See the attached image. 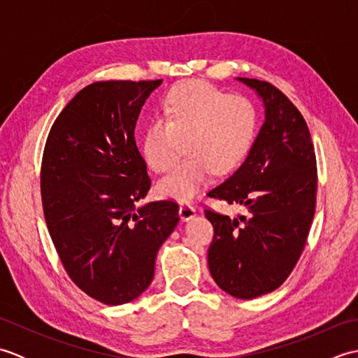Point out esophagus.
Returning a JSON list of instances; mask_svg holds the SVG:
<instances>
[{
    "label": "esophagus",
    "mask_w": 358,
    "mask_h": 358,
    "mask_svg": "<svg viewBox=\"0 0 358 358\" xmlns=\"http://www.w3.org/2000/svg\"><path fill=\"white\" fill-rule=\"evenodd\" d=\"M180 217L181 220H191L195 217V208L192 206V204L189 203H181L180 204Z\"/></svg>",
    "instance_id": "34e87169"
}]
</instances>
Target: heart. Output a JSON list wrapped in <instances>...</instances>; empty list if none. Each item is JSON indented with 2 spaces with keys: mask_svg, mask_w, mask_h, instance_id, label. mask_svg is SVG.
Returning a JSON list of instances; mask_svg holds the SVG:
<instances>
[{
  "mask_svg": "<svg viewBox=\"0 0 358 358\" xmlns=\"http://www.w3.org/2000/svg\"><path fill=\"white\" fill-rule=\"evenodd\" d=\"M258 113L252 101L226 95L204 81L175 87L163 104L162 117L152 121L143 138V155L154 172L171 167L180 140L186 157L157 183L163 199L187 201L209 180L212 171L235 169L252 146Z\"/></svg>",
  "mask_w": 358,
  "mask_h": 358,
  "instance_id": "b5f03b06",
  "label": "heart"
}]
</instances>
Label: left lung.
<instances>
[{
    "label": "left lung",
    "mask_w": 358,
    "mask_h": 358,
    "mask_svg": "<svg viewBox=\"0 0 358 358\" xmlns=\"http://www.w3.org/2000/svg\"><path fill=\"white\" fill-rule=\"evenodd\" d=\"M264 104V123L249 154L210 199L240 204L231 218L212 209L208 250L212 278L237 299H255L285 283L305 249L317 201V159L305 118L268 81L238 78Z\"/></svg>",
    "instance_id": "obj_1"
}]
</instances>
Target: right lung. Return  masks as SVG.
Instances as JSON below:
<instances>
[{"mask_svg":"<svg viewBox=\"0 0 358 358\" xmlns=\"http://www.w3.org/2000/svg\"><path fill=\"white\" fill-rule=\"evenodd\" d=\"M155 81H98L57 117L41 162L45 224L67 275L104 305L135 300L178 223L173 200L138 208L150 178L135 126Z\"/></svg>","mask_w":358,"mask_h":358,"instance_id":"add662e5","label":"right lung"}]
</instances>
